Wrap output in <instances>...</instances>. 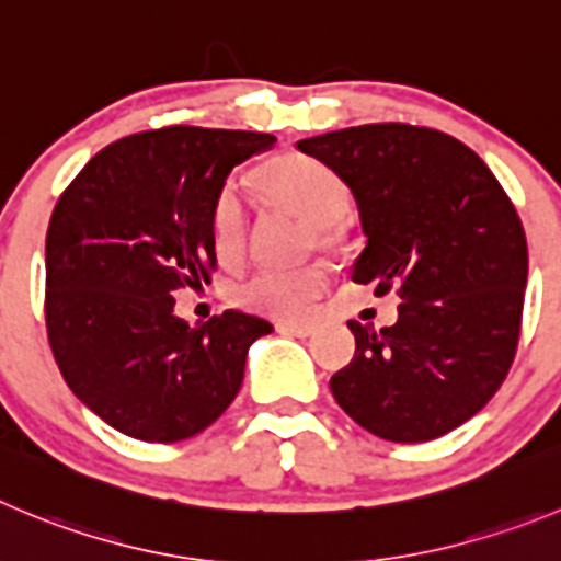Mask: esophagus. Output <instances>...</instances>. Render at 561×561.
<instances>
[{"instance_id": "obj_1", "label": "esophagus", "mask_w": 561, "mask_h": 561, "mask_svg": "<svg viewBox=\"0 0 561 561\" xmlns=\"http://www.w3.org/2000/svg\"><path fill=\"white\" fill-rule=\"evenodd\" d=\"M282 334H293V337H312L316 327L312 323H276Z\"/></svg>"}]
</instances>
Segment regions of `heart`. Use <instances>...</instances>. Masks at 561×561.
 <instances>
[{
  "label": "heart",
  "instance_id": "1",
  "mask_svg": "<svg viewBox=\"0 0 561 561\" xmlns=\"http://www.w3.org/2000/svg\"><path fill=\"white\" fill-rule=\"evenodd\" d=\"M256 185L274 207L287 209L301 221L312 224V234L321 249L343 243L340 218L348 209V187L327 162L310 154H279L256 171ZM209 240L224 265H238L249 245V209L245 196L234 182L218 187L209 204ZM327 274L318 265L296 271H256L240 282L234 301L245 310L274 318H296L321 296Z\"/></svg>",
  "mask_w": 561,
  "mask_h": 561
}]
</instances>
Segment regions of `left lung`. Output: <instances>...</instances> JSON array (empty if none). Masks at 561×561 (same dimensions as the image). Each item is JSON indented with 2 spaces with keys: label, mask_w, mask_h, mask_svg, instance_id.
<instances>
[{
  "label": "left lung",
  "mask_w": 561,
  "mask_h": 561,
  "mask_svg": "<svg viewBox=\"0 0 561 561\" xmlns=\"http://www.w3.org/2000/svg\"><path fill=\"white\" fill-rule=\"evenodd\" d=\"M352 187L368 245L352 279L396 290L399 321H348L357 352L329 387L363 428L426 443L473 417L512 368L528 249L520 216L462 140L412 124H363L298 140Z\"/></svg>",
  "instance_id": "left-lung-1"
}]
</instances>
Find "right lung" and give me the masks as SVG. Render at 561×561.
<instances>
[{
  "label": "right lung",
  "instance_id": "1",
  "mask_svg": "<svg viewBox=\"0 0 561 561\" xmlns=\"http://www.w3.org/2000/svg\"><path fill=\"white\" fill-rule=\"evenodd\" d=\"M276 144L243 129L162 127L104 146L60 193L46 232V334L66 385L104 423L180 443L216 423L271 323L227 310L202 327L174 296L216 271L209 204Z\"/></svg>",
  "mask_w": 561,
  "mask_h": 561
}]
</instances>
